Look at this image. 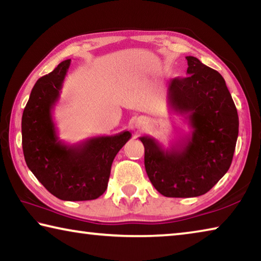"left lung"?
<instances>
[{
    "label": "left lung",
    "mask_w": 261,
    "mask_h": 261,
    "mask_svg": "<svg viewBox=\"0 0 261 261\" xmlns=\"http://www.w3.org/2000/svg\"><path fill=\"white\" fill-rule=\"evenodd\" d=\"M187 77L168 83V103L185 116L191 134L170 148L152 137H140L145 169L162 196L205 194L231 165L238 137V115L223 77L193 56H187Z\"/></svg>",
    "instance_id": "left-lung-1"
}]
</instances>
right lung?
<instances>
[{
	"mask_svg": "<svg viewBox=\"0 0 261 261\" xmlns=\"http://www.w3.org/2000/svg\"><path fill=\"white\" fill-rule=\"evenodd\" d=\"M71 60L38 79L21 117V144L29 169L61 200L99 198L108 187L115 156L131 138L129 131L88 138L76 145L59 139L53 110L61 96Z\"/></svg>",
	"mask_w": 261,
	"mask_h": 261,
	"instance_id": "obj_1",
	"label": "right lung"
}]
</instances>
